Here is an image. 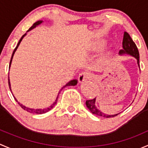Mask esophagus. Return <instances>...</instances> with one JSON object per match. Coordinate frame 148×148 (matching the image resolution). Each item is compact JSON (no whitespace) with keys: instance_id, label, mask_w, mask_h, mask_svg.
Listing matches in <instances>:
<instances>
[{"instance_id":"obj_1","label":"esophagus","mask_w":148,"mask_h":148,"mask_svg":"<svg viewBox=\"0 0 148 148\" xmlns=\"http://www.w3.org/2000/svg\"><path fill=\"white\" fill-rule=\"evenodd\" d=\"M90 77V74L88 72H82L79 74L78 76V81L79 83H83L87 79H89Z\"/></svg>"}]
</instances>
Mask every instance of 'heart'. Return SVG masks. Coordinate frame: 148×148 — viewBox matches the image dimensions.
<instances>
[{
    "label": "heart",
    "instance_id": "obj_1",
    "mask_svg": "<svg viewBox=\"0 0 148 148\" xmlns=\"http://www.w3.org/2000/svg\"><path fill=\"white\" fill-rule=\"evenodd\" d=\"M103 45V42H95V45H94V47H95V48H100V47H102ZM108 60V56H104V57L103 58V59H102V62L103 63H105V62H106L107 60Z\"/></svg>",
    "mask_w": 148,
    "mask_h": 148
}]
</instances>
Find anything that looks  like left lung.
<instances>
[{
	"mask_svg": "<svg viewBox=\"0 0 148 148\" xmlns=\"http://www.w3.org/2000/svg\"><path fill=\"white\" fill-rule=\"evenodd\" d=\"M119 55L120 56L129 55V56L134 57L137 60L138 67L140 68L139 51H138V49L137 48L135 43L133 42V40H132L130 35L127 32H125L124 33V36H123V49L120 51ZM85 104H86V106L88 108V110L91 112V113H92L95 115H97V116L109 118H113V117L116 116V115H118L119 114H110L109 112H106L102 110L100 107L96 105V97L92 99V100H86Z\"/></svg>",
	"mask_w": 148,
	"mask_h": 148,
	"instance_id": "obj_1",
	"label": "left lung"
}]
</instances>
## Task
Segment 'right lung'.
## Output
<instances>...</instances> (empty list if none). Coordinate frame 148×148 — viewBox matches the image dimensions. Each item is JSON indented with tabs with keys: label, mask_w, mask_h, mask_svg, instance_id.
<instances>
[{
	"label": "right lung",
	"mask_w": 148,
	"mask_h": 148,
	"mask_svg": "<svg viewBox=\"0 0 148 148\" xmlns=\"http://www.w3.org/2000/svg\"><path fill=\"white\" fill-rule=\"evenodd\" d=\"M42 22H43V21H37V22H36L34 24H33V25H32L31 27H30V28H29V30L27 32H28V31H30V30H33V28H36V27H37L38 25H40V24L42 23ZM26 34H27V33H25V34H24L23 36L22 37H21V38L20 39L19 42H18L17 46L16 47V48H15L14 51H13V54H12V56H11V59H10V65H9V68H10V65H11L12 60H13V56H14V54H15V53H16V50H17V48H18V46H19L20 43H21V41H22L23 38L25 37V36H26ZM77 80H76V79H73V80H71V81H69V82H68V83H67L66 84H65V85H63V86L62 87L61 89H60V90H59L58 93V95H57V96L55 97V98L53 99V100L51 102V103H48V104H46V105H44V106H40V107H28V106H24V105H23L22 103H20V102H18V100H17V99H16L15 97H14V98H15V100H16V102H17V103H18V105H19V106H21V107L23 109L25 110H26L27 112H30V113L43 114V113H45V112H48V111L51 110L52 108H53L55 106H56V103H57V100H58V98L59 94H60V91H61L62 90H63V88H65V87H67V86H71V85H77ZM8 84H9V88H10V91H11V92H12L11 85H10V79H9V75H8Z\"/></svg>",
	"instance_id": "obj_1"
}]
</instances>
